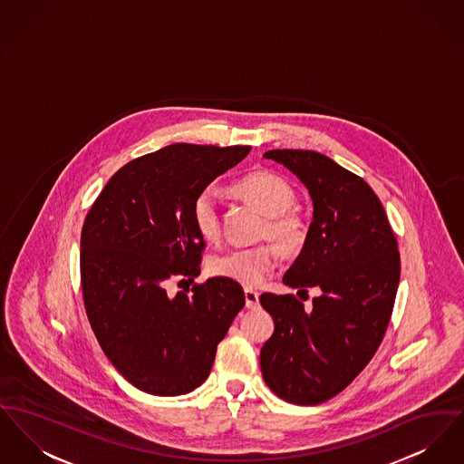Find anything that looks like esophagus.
<instances>
[{
	"mask_svg": "<svg viewBox=\"0 0 464 464\" xmlns=\"http://www.w3.org/2000/svg\"><path fill=\"white\" fill-rule=\"evenodd\" d=\"M244 296H246V308H257L259 306V293L257 291L246 289Z\"/></svg>",
	"mask_w": 464,
	"mask_h": 464,
	"instance_id": "34e87169",
	"label": "esophagus"
}]
</instances>
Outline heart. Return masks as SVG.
Wrapping results in <instances>:
<instances>
[{
	"mask_svg": "<svg viewBox=\"0 0 464 464\" xmlns=\"http://www.w3.org/2000/svg\"><path fill=\"white\" fill-rule=\"evenodd\" d=\"M237 191L254 203L268 222L265 233L287 256H296L308 242V224L289 210L295 205V192L270 171H252L238 184ZM192 222L203 240H216L220 231L218 194L214 186L205 188L192 201ZM272 246H237L216 254L208 261V272L246 287L259 285L275 266Z\"/></svg>",
	"mask_w": 464,
	"mask_h": 464,
	"instance_id": "heart-1",
	"label": "heart"
}]
</instances>
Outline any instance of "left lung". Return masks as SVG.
<instances>
[{
	"label": "left lung",
	"mask_w": 464,
	"mask_h": 464,
	"mask_svg": "<svg viewBox=\"0 0 464 464\" xmlns=\"http://www.w3.org/2000/svg\"><path fill=\"white\" fill-rule=\"evenodd\" d=\"M308 189V242L284 284L321 295L306 310L293 295H263L275 323L261 349L273 392L317 405L343 391L377 353L400 284V252L381 199L353 171L314 150H268Z\"/></svg>",
	"instance_id": "left-lung-1"
}]
</instances>
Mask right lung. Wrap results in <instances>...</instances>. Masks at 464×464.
<instances>
[{"mask_svg": "<svg viewBox=\"0 0 464 464\" xmlns=\"http://www.w3.org/2000/svg\"><path fill=\"white\" fill-rule=\"evenodd\" d=\"M250 147L175 143L122 166L83 220L81 278L91 327L111 364L143 392L180 396L207 381L242 287L208 278L168 296L173 276L199 275L194 198Z\"/></svg>", "mask_w": 464, "mask_h": 464, "instance_id": "add662e5", "label": "right lung"}]
</instances>
